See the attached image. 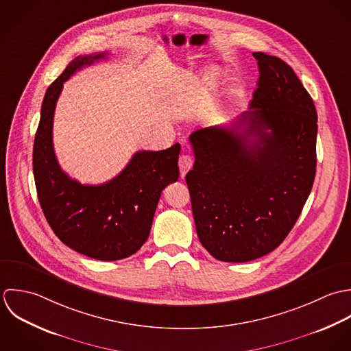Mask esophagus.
<instances>
[{
    "mask_svg": "<svg viewBox=\"0 0 351 351\" xmlns=\"http://www.w3.org/2000/svg\"><path fill=\"white\" fill-rule=\"evenodd\" d=\"M194 158L189 154H182L179 158V169H180V176L184 178L186 173L193 168Z\"/></svg>",
    "mask_w": 351,
    "mask_h": 351,
    "instance_id": "esophagus-1",
    "label": "esophagus"
}]
</instances>
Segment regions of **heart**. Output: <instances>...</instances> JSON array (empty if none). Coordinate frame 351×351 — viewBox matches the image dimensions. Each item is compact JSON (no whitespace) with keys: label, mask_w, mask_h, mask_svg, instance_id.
<instances>
[{"label":"heart","mask_w":351,"mask_h":351,"mask_svg":"<svg viewBox=\"0 0 351 351\" xmlns=\"http://www.w3.org/2000/svg\"><path fill=\"white\" fill-rule=\"evenodd\" d=\"M208 73H209V75H210V77H213V75L215 74V71H214V69H210Z\"/></svg>","instance_id":"heart-1"}]
</instances>
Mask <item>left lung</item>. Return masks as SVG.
I'll use <instances>...</instances> for the list:
<instances>
[{"mask_svg":"<svg viewBox=\"0 0 351 351\" xmlns=\"http://www.w3.org/2000/svg\"><path fill=\"white\" fill-rule=\"evenodd\" d=\"M254 57L261 74L250 111L230 126L190 136L195 162L186 182L197 233L222 262L274 251L298 219L316 173L311 95L278 57Z\"/></svg>","mask_w":351,"mask_h":351,"instance_id":"1","label":"left lung"}]
</instances>
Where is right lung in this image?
<instances>
[{"mask_svg":"<svg viewBox=\"0 0 351 351\" xmlns=\"http://www.w3.org/2000/svg\"><path fill=\"white\" fill-rule=\"evenodd\" d=\"M107 53L80 56L47 88L34 142V178L39 204L58 239L97 259L119 261L147 240L161 191L179 179L180 145L137 152L126 168L104 184L88 186L65 173L56 157L53 119L64 82Z\"/></svg>","mask_w":351,"mask_h":351,"instance_id":"1","label":"right lung"}]
</instances>
